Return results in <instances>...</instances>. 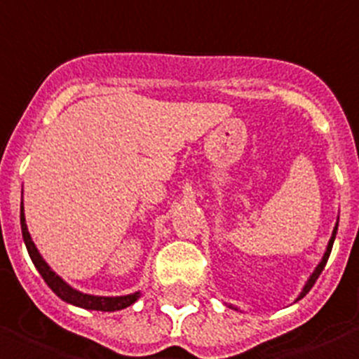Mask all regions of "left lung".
Wrapping results in <instances>:
<instances>
[{"instance_id": "left-lung-1", "label": "left lung", "mask_w": 359, "mask_h": 359, "mask_svg": "<svg viewBox=\"0 0 359 359\" xmlns=\"http://www.w3.org/2000/svg\"><path fill=\"white\" fill-rule=\"evenodd\" d=\"M337 228H339V219H337V224H335V228H333V233H331V240H329V243H327V249H325V253H323V257H321L320 264H318V266H316V270H314V272H312V274H310V278H308V280H306V283H304V287H302L301 294H299V297H297V301H301L302 297H304V294H306L308 291H310V289L314 287L316 280H318V278H320V274H321V272H323V268H325V264H327V259H329V255H331V249H333V243H335ZM230 308H233V310H238V308H236V306H232V304H230Z\"/></svg>"}]
</instances>
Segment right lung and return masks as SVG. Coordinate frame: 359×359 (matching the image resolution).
I'll return each mask as SVG.
<instances>
[{"mask_svg":"<svg viewBox=\"0 0 359 359\" xmlns=\"http://www.w3.org/2000/svg\"><path fill=\"white\" fill-rule=\"evenodd\" d=\"M20 228H22V240L24 245L28 249L34 266L38 268V272L45 280V283L53 289V293L57 294L58 299H62L68 304L74 306L85 308V310H100V312H116V310H123V308L131 306L133 302H137L140 297V291L135 293L121 294V297H100V294H89L81 293L78 289H74L68 285L57 272H53V268L43 261V257L39 255L38 247L32 241V236L26 226V217H24V205L20 203Z\"/></svg>","mask_w":359,"mask_h":359,"instance_id":"1","label":"right lung"}]
</instances>
